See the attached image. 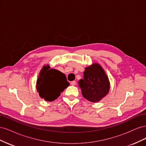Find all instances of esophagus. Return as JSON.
<instances>
[{
    "instance_id": "34e87169",
    "label": "esophagus",
    "mask_w": 146,
    "mask_h": 146,
    "mask_svg": "<svg viewBox=\"0 0 146 146\" xmlns=\"http://www.w3.org/2000/svg\"><path fill=\"white\" fill-rule=\"evenodd\" d=\"M70 85H71L72 86H75L76 85V81L71 82V83H70Z\"/></svg>"
}]
</instances>
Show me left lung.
<instances>
[{"label":"left lung","mask_w":146,"mask_h":146,"mask_svg":"<svg viewBox=\"0 0 146 146\" xmlns=\"http://www.w3.org/2000/svg\"><path fill=\"white\" fill-rule=\"evenodd\" d=\"M83 96L91 102H98L108 93L110 83L107 75L99 63L85 68L83 78L78 81Z\"/></svg>","instance_id":"1"}]
</instances>
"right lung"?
<instances>
[{
  "instance_id": "add662e5",
  "label": "right lung",
  "mask_w": 146,
  "mask_h": 146,
  "mask_svg": "<svg viewBox=\"0 0 146 146\" xmlns=\"http://www.w3.org/2000/svg\"><path fill=\"white\" fill-rule=\"evenodd\" d=\"M69 86L66 76L59 70L44 65L39 74L36 90L40 98L48 102L56 99L64 89Z\"/></svg>"
}]
</instances>
